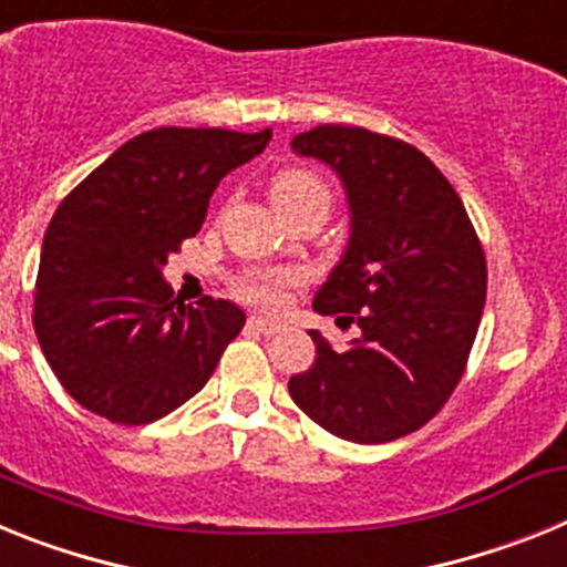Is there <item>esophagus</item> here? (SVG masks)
Here are the masks:
<instances>
[{"label":"esophagus","instance_id":"1","mask_svg":"<svg viewBox=\"0 0 567 567\" xmlns=\"http://www.w3.org/2000/svg\"><path fill=\"white\" fill-rule=\"evenodd\" d=\"M249 327L258 329V332H264V334H275L284 329V320L267 318V315H252V318H249Z\"/></svg>","mask_w":567,"mask_h":567}]
</instances>
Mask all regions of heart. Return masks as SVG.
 <instances>
[{
    "label": "heart",
    "mask_w": 567,
    "mask_h": 567,
    "mask_svg": "<svg viewBox=\"0 0 567 567\" xmlns=\"http://www.w3.org/2000/svg\"><path fill=\"white\" fill-rule=\"evenodd\" d=\"M269 198L278 207L280 215L295 213V209L315 207L327 215L332 207V193L323 178H318L309 169H280L269 182ZM300 284V272L295 269H249L240 275L238 292L244 298L264 303V307H278L280 300L287 298L289 289Z\"/></svg>",
    "instance_id": "heart-1"
}]
</instances>
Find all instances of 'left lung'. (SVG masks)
I'll use <instances>...</instances> for the list:
<instances>
[{
  "label": "left lung",
  "instance_id": "8db88e82",
  "mask_svg": "<svg viewBox=\"0 0 567 567\" xmlns=\"http://www.w3.org/2000/svg\"><path fill=\"white\" fill-rule=\"evenodd\" d=\"M292 150L343 182L349 247L312 307L358 323L360 338L334 349L312 329L318 354L289 394L334 437L392 443L429 423L463 378L488 284L483 244L457 189L412 144L320 124Z\"/></svg>",
  "mask_w": 567,
  "mask_h": 567
}]
</instances>
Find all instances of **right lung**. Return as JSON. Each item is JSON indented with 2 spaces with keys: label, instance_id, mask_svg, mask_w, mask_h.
<instances>
[{
  "label": "right lung",
  "instance_id": "right-lung-1",
  "mask_svg": "<svg viewBox=\"0 0 567 567\" xmlns=\"http://www.w3.org/2000/svg\"><path fill=\"white\" fill-rule=\"evenodd\" d=\"M272 130L158 127L135 135L59 204L39 258L33 329L70 398L110 423L162 420L204 389L247 315L184 303L164 264L207 218L224 175Z\"/></svg>",
  "mask_w": 567,
  "mask_h": 567
}]
</instances>
